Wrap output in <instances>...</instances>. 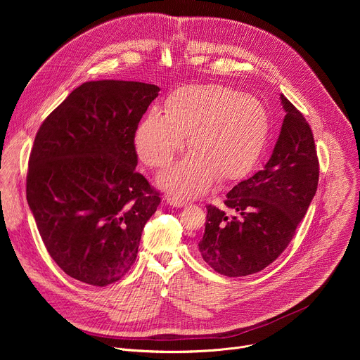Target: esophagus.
Wrapping results in <instances>:
<instances>
[{"label": "esophagus", "instance_id": "obj_1", "mask_svg": "<svg viewBox=\"0 0 360 360\" xmlns=\"http://www.w3.org/2000/svg\"><path fill=\"white\" fill-rule=\"evenodd\" d=\"M167 202L171 205V207H175V208H182V207H185V205L188 203L186 200H184V199L178 198V196H168Z\"/></svg>", "mask_w": 360, "mask_h": 360}]
</instances>
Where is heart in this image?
<instances>
[{"mask_svg": "<svg viewBox=\"0 0 360 360\" xmlns=\"http://www.w3.org/2000/svg\"><path fill=\"white\" fill-rule=\"evenodd\" d=\"M165 114L149 110L136 125L134 143L142 162L164 168L185 146L184 161L162 172L158 184L184 196L207 191L215 179L243 178L268 142L269 114L264 102L221 84H193L172 91Z\"/></svg>", "mask_w": 360, "mask_h": 360, "instance_id": "obj_1", "label": "heart"}]
</instances>
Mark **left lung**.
<instances>
[{
    "mask_svg": "<svg viewBox=\"0 0 360 360\" xmlns=\"http://www.w3.org/2000/svg\"><path fill=\"white\" fill-rule=\"evenodd\" d=\"M281 101L286 115L269 161L226 193L224 203L235 214L207 207L198 248L205 262L229 278L256 274L276 261L316 193L319 161L312 129L283 95Z\"/></svg>",
    "mask_w": 360,
    "mask_h": 360,
    "instance_id": "left-lung-1",
    "label": "left lung"
}]
</instances>
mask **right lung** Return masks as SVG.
<instances>
[{
    "instance_id": "add662e5",
    "label": "right lung",
    "mask_w": 360,
    "mask_h": 360,
    "mask_svg": "<svg viewBox=\"0 0 360 360\" xmlns=\"http://www.w3.org/2000/svg\"><path fill=\"white\" fill-rule=\"evenodd\" d=\"M160 88L102 79L75 88L39 127L27 200L42 242L71 278L107 286L136 259L158 191L135 171L134 134Z\"/></svg>"
}]
</instances>
